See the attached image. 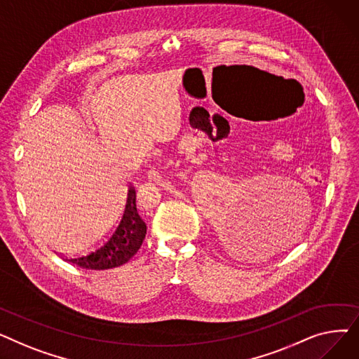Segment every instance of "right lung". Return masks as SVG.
<instances>
[{
    "mask_svg": "<svg viewBox=\"0 0 359 359\" xmlns=\"http://www.w3.org/2000/svg\"><path fill=\"white\" fill-rule=\"evenodd\" d=\"M145 234L147 225L137 210L135 189L129 187L121 221L113 234L96 250L67 260L84 269L102 271L118 268L140 250Z\"/></svg>",
    "mask_w": 359,
    "mask_h": 359,
    "instance_id": "obj_1",
    "label": "right lung"
}]
</instances>
